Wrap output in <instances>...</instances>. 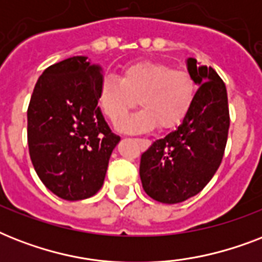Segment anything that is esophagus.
Here are the masks:
<instances>
[{
    "label": "esophagus",
    "instance_id": "obj_1",
    "mask_svg": "<svg viewBox=\"0 0 262 262\" xmlns=\"http://www.w3.org/2000/svg\"><path fill=\"white\" fill-rule=\"evenodd\" d=\"M141 145H143V147H148V145H149V140H141Z\"/></svg>",
    "mask_w": 262,
    "mask_h": 262
}]
</instances>
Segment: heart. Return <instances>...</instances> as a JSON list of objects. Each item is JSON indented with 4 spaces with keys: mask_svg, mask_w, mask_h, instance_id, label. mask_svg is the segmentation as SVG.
Returning <instances> with one entry per match:
<instances>
[{
    "mask_svg": "<svg viewBox=\"0 0 262 262\" xmlns=\"http://www.w3.org/2000/svg\"><path fill=\"white\" fill-rule=\"evenodd\" d=\"M195 98V83L187 72L170 65L140 61L126 67L121 77L106 76L100 83L98 102L111 122H118L135 106L141 110L122 119L117 129L127 133L174 129L189 114Z\"/></svg>",
    "mask_w": 262,
    "mask_h": 262,
    "instance_id": "b5f03b06",
    "label": "heart"
}]
</instances>
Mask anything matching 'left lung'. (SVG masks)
Returning <instances> with one entry per match:
<instances>
[{
	"label": "left lung",
	"instance_id": "obj_1",
	"mask_svg": "<svg viewBox=\"0 0 262 262\" xmlns=\"http://www.w3.org/2000/svg\"><path fill=\"white\" fill-rule=\"evenodd\" d=\"M199 85L189 114L175 130L151 144L141 155L140 178L149 197L178 204L199 194L217 171L227 143V90L211 67L186 59Z\"/></svg>",
	"mask_w": 262,
	"mask_h": 262
}]
</instances>
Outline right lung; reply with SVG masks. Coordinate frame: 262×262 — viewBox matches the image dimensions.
<instances>
[{
	"label": "right lung",
	"instance_id": "obj_1",
	"mask_svg": "<svg viewBox=\"0 0 262 262\" xmlns=\"http://www.w3.org/2000/svg\"><path fill=\"white\" fill-rule=\"evenodd\" d=\"M102 80V67L77 55L47 68L31 96V162L45 186L68 201L98 193L121 140L98 106Z\"/></svg>",
	"mask_w": 262,
	"mask_h": 262
}]
</instances>
